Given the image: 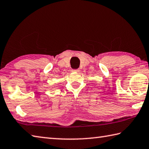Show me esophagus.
<instances>
[{
	"instance_id": "34e87169",
	"label": "esophagus",
	"mask_w": 149,
	"mask_h": 149,
	"mask_svg": "<svg viewBox=\"0 0 149 149\" xmlns=\"http://www.w3.org/2000/svg\"><path fill=\"white\" fill-rule=\"evenodd\" d=\"M72 71L74 72H78L79 71H80V70H79L78 69H72Z\"/></svg>"
}]
</instances>
